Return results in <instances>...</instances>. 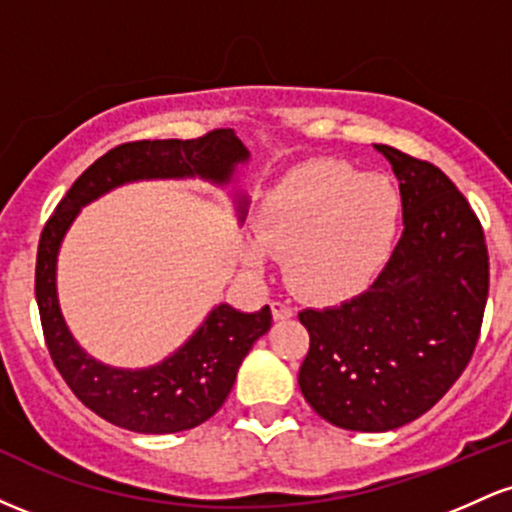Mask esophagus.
I'll list each match as a JSON object with an SVG mask.
<instances>
[{"label": "esophagus", "mask_w": 512, "mask_h": 512, "mask_svg": "<svg viewBox=\"0 0 512 512\" xmlns=\"http://www.w3.org/2000/svg\"><path fill=\"white\" fill-rule=\"evenodd\" d=\"M272 315L274 320H289L293 315V305L289 301H281V298H276L272 301Z\"/></svg>", "instance_id": "obj_1"}]
</instances>
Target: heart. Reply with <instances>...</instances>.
<instances>
[{
    "mask_svg": "<svg viewBox=\"0 0 512 512\" xmlns=\"http://www.w3.org/2000/svg\"><path fill=\"white\" fill-rule=\"evenodd\" d=\"M399 195L385 175L342 161L305 163L269 192L252 264L289 255L291 289L313 301L354 296L383 267L399 223Z\"/></svg>",
    "mask_w": 512,
    "mask_h": 512,
    "instance_id": "heart-1",
    "label": "heart"
}]
</instances>
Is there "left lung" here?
<instances>
[{"label": "left lung", "mask_w": 512, "mask_h": 512, "mask_svg": "<svg viewBox=\"0 0 512 512\" xmlns=\"http://www.w3.org/2000/svg\"><path fill=\"white\" fill-rule=\"evenodd\" d=\"M392 163L404 231L361 296L303 310L310 349L305 402L332 426L380 433L419 419L455 385L477 349L489 250L464 195L433 163L375 144Z\"/></svg>", "instance_id": "left-lung-1"}]
</instances>
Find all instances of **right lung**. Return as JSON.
Segmentation results:
<instances>
[{
  "label": "right lung",
  "instance_id": "1",
  "mask_svg": "<svg viewBox=\"0 0 512 512\" xmlns=\"http://www.w3.org/2000/svg\"><path fill=\"white\" fill-rule=\"evenodd\" d=\"M248 149L233 129H211L197 139H142L110 149L69 187L52 211L38 243L35 298L50 358L69 390L110 424L137 433H180L211 419L236 383L252 344L272 327V310L240 313L216 305L202 327L158 366L122 370L103 366L74 342L57 303V252L84 204L117 185L151 178H199L228 182Z\"/></svg>",
  "mask_w": 512,
  "mask_h": 512
}]
</instances>
